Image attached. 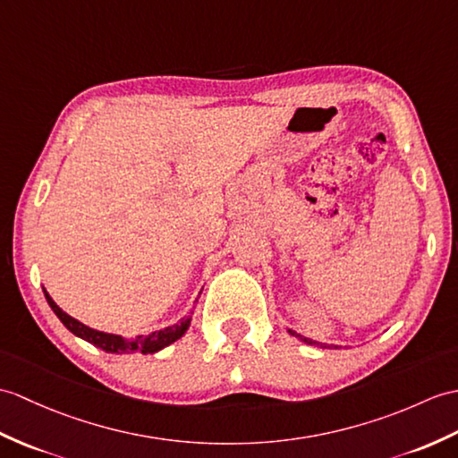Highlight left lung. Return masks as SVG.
I'll use <instances>...</instances> for the list:
<instances>
[{"mask_svg":"<svg viewBox=\"0 0 458 458\" xmlns=\"http://www.w3.org/2000/svg\"><path fill=\"white\" fill-rule=\"evenodd\" d=\"M289 334H291V335H294V337H299L301 342H304V344H308V345H316V347H329V345H326V344H320V342H312V339H308V337H304V335H301V334H296V332H293V329H289Z\"/></svg>","mask_w":458,"mask_h":458,"instance_id":"obj_1","label":"left lung"}]
</instances>
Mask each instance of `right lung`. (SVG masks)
Here are the masks:
<instances>
[{"label":"right lung","instance_id":"right-lung-1","mask_svg":"<svg viewBox=\"0 0 458 458\" xmlns=\"http://www.w3.org/2000/svg\"><path fill=\"white\" fill-rule=\"evenodd\" d=\"M47 301L50 304L52 310L60 318V322L66 326L73 335H78L85 342H89L95 347H101L107 353H134V351H140V353H156V351L167 347L169 344L177 342V339L187 332V327L191 324V316H185L183 320H179L177 324L169 326L165 329H159V332H154L150 335H140L136 339H124L121 335H113V334H103L98 332V329H91L85 324L73 320L72 316L58 308V304L50 299V294L45 291Z\"/></svg>","mask_w":458,"mask_h":458}]
</instances>
